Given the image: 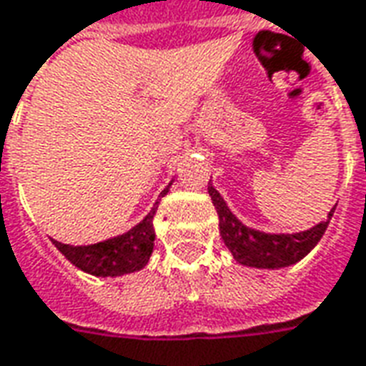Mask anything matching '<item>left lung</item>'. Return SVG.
<instances>
[{"label": "left lung", "instance_id": "left-lung-1", "mask_svg": "<svg viewBox=\"0 0 366 366\" xmlns=\"http://www.w3.org/2000/svg\"><path fill=\"white\" fill-rule=\"evenodd\" d=\"M207 192L219 215V233L225 245L229 247L231 254L241 264L257 267V269H282L304 259L323 237V233L330 225L331 215L335 212L331 209L327 219L317 223L312 229L294 233V235H270V233H261V231L245 227L231 214L229 207L225 206V202L219 196V192L215 190L212 184H207Z\"/></svg>", "mask_w": 366, "mask_h": 366}]
</instances>
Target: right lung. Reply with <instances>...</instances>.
<instances>
[{"label":"right lung","instance_id":"1","mask_svg":"<svg viewBox=\"0 0 366 366\" xmlns=\"http://www.w3.org/2000/svg\"><path fill=\"white\" fill-rule=\"evenodd\" d=\"M168 188H170V184L162 190L160 196H164ZM154 214H157V206L152 207L151 214L131 231L123 233L119 237L96 243V245L72 247L59 243L54 239H52V243L72 264L94 276H121L127 272H135V270L143 269L152 253V245H154L152 217Z\"/></svg>","mask_w":366,"mask_h":366}]
</instances>
